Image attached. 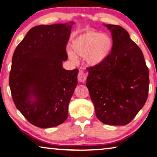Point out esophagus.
Listing matches in <instances>:
<instances>
[{"mask_svg":"<svg viewBox=\"0 0 157 157\" xmlns=\"http://www.w3.org/2000/svg\"><path fill=\"white\" fill-rule=\"evenodd\" d=\"M87 78V74L85 73L84 71H80L78 73V81L82 82V83H84L86 81Z\"/></svg>","mask_w":157,"mask_h":157,"instance_id":"1","label":"esophagus"}]
</instances>
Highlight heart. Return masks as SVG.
I'll return each mask as SVG.
<instances>
[{
    "label": "heart",
    "mask_w": 157,
    "mask_h": 157,
    "mask_svg": "<svg viewBox=\"0 0 157 157\" xmlns=\"http://www.w3.org/2000/svg\"><path fill=\"white\" fill-rule=\"evenodd\" d=\"M113 47V41L106 33L89 31L78 36L72 42L73 51L67 54L71 60L76 62L78 58H85L86 63L90 67L101 65L108 58Z\"/></svg>",
    "instance_id": "b5f03b06"
}]
</instances>
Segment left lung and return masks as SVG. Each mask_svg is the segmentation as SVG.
<instances>
[{
	"label": "left lung",
	"mask_w": 157,
	"mask_h": 157,
	"mask_svg": "<svg viewBox=\"0 0 157 157\" xmlns=\"http://www.w3.org/2000/svg\"><path fill=\"white\" fill-rule=\"evenodd\" d=\"M104 25L112 33V50L101 65L88 68L86 85L99 120L125 126L147 100L149 71L141 49L128 31L118 25Z\"/></svg>",
	"instance_id": "left-lung-1"
}]
</instances>
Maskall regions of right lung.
Here are the masks:
<instances>
[{
	"instance_id": "add662e5",
	"label": "right lung",
	"mask_w": 157,
	"mask_h": 157,
	"mask_svg": "<svg viewBox=\"0 0 157 157\" xmlns=\"http://www.w3.org/2000/svg\"><path fill=\"white\" fill-rule=\"evenodd\" d=\"M73 22L38 25L28 31L14 51L9 83L16 106L28 121L47 128L68 117L78 85V69L62 67Z\"/></svg>"
}]
</instances>
